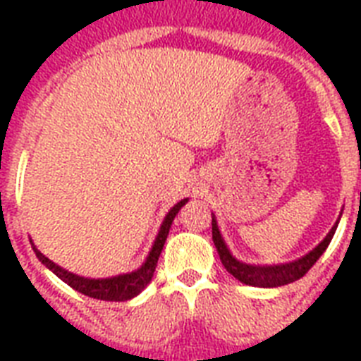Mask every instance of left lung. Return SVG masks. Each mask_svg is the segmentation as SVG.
<instances>
[{"label": "left lung", "instance_id": "8db88e82", "mask_svg": "<svg viewBox=\"0 0 361 361\" xmlns=\"http://www.w3.org/2000/svg\"><path fill=\"white\" fill-rule=\"evenodd\" d=\"M337 225L330 231V234L320 241L319 245L314 247L313 251L305 255V257L298 258L294 262L281 264V266H249V264H243L240 260L232 257L228 247L223 241L219 228H217V221L215 217H212V238H214V243L217 247V252H219V258L223 266L226 268L228 274H232L238 281L245 283V285L251 286H283L288 285V283H294L300 277L307 274L309 269L313 268V264L320 258V255L326 251V247L330 245L331 238L336 234Z\"/></svg>", "mask_w": 361, "mask_h": 361}]
</instances>
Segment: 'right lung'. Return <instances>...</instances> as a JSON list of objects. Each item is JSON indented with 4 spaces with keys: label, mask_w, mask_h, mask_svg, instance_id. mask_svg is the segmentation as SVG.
I'll return each instance as SVG.
<instances>
[{
    "label": "right lung",
    "mask_w": 361,
    "mask_h": 361,
    "mask_svg": "<svg viewBox=\"0 0 361 361\" xmlns=\"http://www.w3.org/2000/svg\"><path fill=\"white\" fill-rule=\"evenodd\" d=\"M187 202L181 200L170 209L169 215L164 217L163 226L159 231V236L155 238V243H153L152 251H149V257L146 258V262L142 264L140 268L133 271V274H125L118 275V277H109V279H86V277H80V275H75L67 271V269L59 268L58 264H54L52 260H48L44 255H42L35 245H33V251H35L37 258L41 260L48 269H52L54 274L58 275L59 279L65 281L71 288L82 292L84 296H90L93 300H104V302H125V300H130V298L138 296L144 286L152 281L153 271L157 268V260L161 257V251H163L164 241H166V236H169L170 225L172 221L178 215V212L181 209V206Z\"/></svg>",
    "instance_id": "1"
}]
</instances>
